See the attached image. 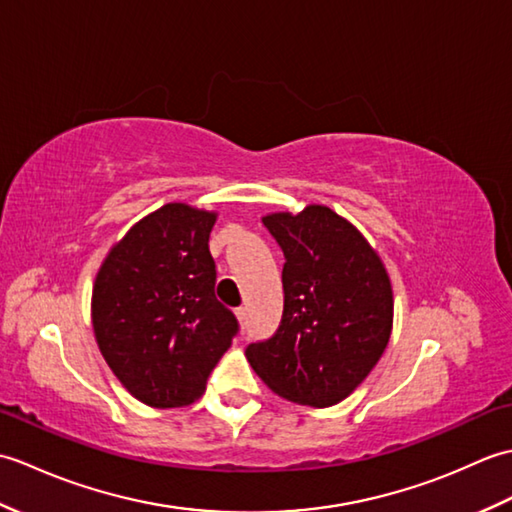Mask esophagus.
Returning a JSON list of instances; mask_svg holds the SVG:
<instances>
[{
	"label": "esophagus",
	"mask_w": 512,
	"mask_h": 512,
	"mask_svg": "<svg viewBox=\"0 0 512 512\" xmlns=\"http://www.w3.org/2000/svg\"><path fill=\"white\" fill-rule=\"evenodd\" d=\"M235 314H237L239 323H242V325H246V323H248V308H237V310H235Z\"/></svg>",
	"instance_id": "obj_1"
}]
</instances>
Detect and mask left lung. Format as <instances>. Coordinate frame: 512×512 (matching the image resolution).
I'll return each mask as SVG.
<instances>
[{
  "label": "left lung",
  "instance_id": "1",
  "mask_svg": "<svg viewBox=\"0 0 512 512\" xmlns=\"http://www.w3.org/2000/svg\"><path fill=\"white\" fill-rule=\"evenodd\" d=\"M264 226L284 250V314L246 358L281 398L332 407L380 361L394 323V292L376 250L328 206L270 213Z\"/></svg>",
  "mask_w": 512,
  "mask_h": 512
}]
</instances>
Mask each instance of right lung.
<instances>
[{
    "label": "right lung",
    "instance_id": "1",
    "mask_svg": "<svg viewBox=\"0 0 512 512\" xmlns=\"http://www.w3.org/2000/svg\"><path fill=\"white\" fill-rule=\"evenodd\" d=\"M217 213L171 202L136 222L96 273L92 328L125 389L149 407L191 405L239 325L215 297Z\"/></svg>",
    "mask_w": 512,
    "mask_h": 512
}]
</instances>
